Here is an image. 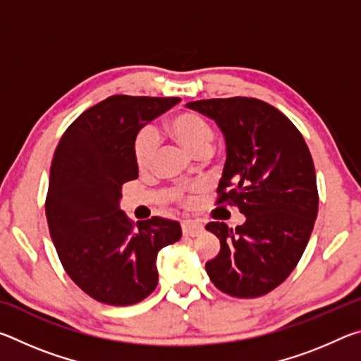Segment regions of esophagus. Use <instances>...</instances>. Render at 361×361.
<instances>
[{
    "instance_id": "34e87169",
    "label": "esophagus",
    "mask_w": 361,
    "mask_h": 361,
    "mask_svg": "<svg viewBox=\"0 0 361 361\" xmlns=\"http://www.w3.org/2000/svg\"><path fill=\"white\" fill-rule=\"evenodd\" d=\"M181 229H183V234H185V235L195 237V235L202 234L204 226L200 224L199 221H192V219H185V221L181 223Z\"/></svg>"
}]
</instances>
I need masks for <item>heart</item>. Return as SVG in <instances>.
Instances as JSON below:
<instances>
[{
    "label": "heart",
    "mask_w": 361,
    "mask_h": 361,
    "mask_svg": "<svg viewBox=\"0 0 361 361\" xmlns=\"http://www.w3.org/2000/svg\"><path fill=\"white\" fill-rule=\"evenodd\" d=\"M164 130L167 135L175 140L176 143L181 145L188 152H191L195 157H205L210 154L213 142H215V129L205 119L202 114L195 111H180L173 114L166 124H164ZM157 151V140L149 129H142L137 132L135 138H133L132 152L133 161H135L140 172H146L149 170L152 162H154ZM197 191V188L189 189H175L170 192V199H173L178 204H189L191 202V194Z\"/></svg>",
    "instance_id": "b5f03b06"
}]
</instances>
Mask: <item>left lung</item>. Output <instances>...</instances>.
Here are the masks:
<instances>
[{"mask_svg": "<svg viewBox=\"0 0 361 361\" xmlns=\"http://www.w3.org/2000/svg\"><path fill=\"white\" fill-rule=\"evenodd\" d=\"M215 119L226 138L216 205H234L247 216L235 229L205 226L221 250L205 269L218 290L234 298L272 291L298 266L319 212L315 167L296 126L253 97L189 102Z\"/></svg>", "mask_w": 361, "mask_h": 361, "instance_id": "1", "label": "left lung"}]
</instances>
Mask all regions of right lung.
Here are the masks:
<instances>
[{
	"label": "right lung",
	"mask_w": 361,
	"mask_h": 361,
	"mask_svg": "<svg viewBox=\"0 0 361 361\" xmlns=\"http://www.w3.org/2000/svg\"><path fill=\"white\" fill-rule=\"evenodd\" d=\"M178 97L111 95L78 116L54 152L46 218L65 272L85 295L132 305L154 291L159 250L181 237L172 219L137 226L119 210L121 189L138 178L132 145L137 132Z\"/></svg>",
	"instance_id": "add662e5"
}]
</instances>
